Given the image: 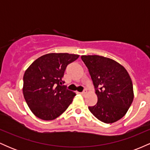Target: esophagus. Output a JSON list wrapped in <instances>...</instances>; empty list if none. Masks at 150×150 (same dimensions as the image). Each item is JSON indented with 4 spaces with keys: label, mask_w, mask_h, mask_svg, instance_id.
<instances>
[{
    "label": "esophagus",
    "mask_w": 150,
    "mask_h": 150,
    "mask_svg": "<svg viewBox=\"0 0 150 150\" xmlns=\"http://www.w3.org/2000/svg\"><path fill=\"white\" fill-rule=\"evenodd\" d=\"M86 94H87V91H86V90H84L83 92L80 93V94H82V96H85V95H86Z\"/></svg>",
    "instance_id": "34e87169"
}]
</instances>
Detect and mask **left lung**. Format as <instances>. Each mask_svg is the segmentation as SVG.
<instances>
[{
	"label": "left lung",
	"mask_w": 150,
	"mask_h": 150,
	"mask_svg": "<svg viewBox=\"0 0 150 150\" xmlns=\"http://www.w3.org/2000/svg\"><path fill=\"white\" fill-rule=\"evenodd\" d=\"M81 58L89 70L97 96V102L89 106L90 112L105 123L120 120L134 99L133 87L126 69L111 58L88 55Z\"/></svg>",
	"instance_id": "left-lung-1"
}]
</instances>
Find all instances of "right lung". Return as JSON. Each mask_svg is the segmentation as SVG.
Returning a JSON list of instances; mask_svg holds the SVG:
<instances>
[{
    "label": "right lung",
    "instance_id": "obj_1",
    "mask_svg": "<svg viewBox=\"0 0 150 150\" xmlns=\"http://www.w3.org/2000/svg\"><path fill=\"white\" fill-rule=\"evenodd\" d=\"M79 56L68 53H47L38 58L25 70L22 92L34 116L52 120L70 106L75 94L63 85V77L67 65Z\"/></svg>",
    "mask_w": 150,
    "mask_h": 150
}]
</instances>
